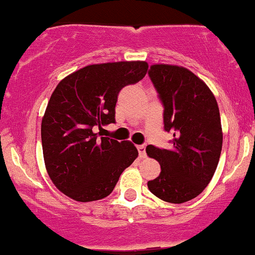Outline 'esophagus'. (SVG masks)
Segmentation results:
<instances>
[{
    "label": "esophagus",
    "instance_id": "34e87169",
    "mask_svg": "<svg viewBox=\"0 0 255 255\" xmlns=\"http://www.w3.org/2000/svg\"><path fill=\"white\" fill-rule=\"evenodd\" d=\"M137 151L140 157H146V145H140L137 146Z\"/></svg>",
    "mask_w": 255,
    "mask_h": 255
}]
</instances>
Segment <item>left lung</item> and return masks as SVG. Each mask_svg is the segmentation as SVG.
Returning <instances> with one entry per match:
<instances>
[{
    "label": "left lung",
    "instance_id": "8db88e82",
    "mask_svg": "<svg viewBox=\"0 0 255 255\" xmlns=\"http://www.w3.org/2000/svg\"><path fill=\"white\" fill-rule=\"evenodd\" d=\"M148 77L163 107V128L173 138L170 150L146 147L161 165L147 187L166 202H187L207 187L218 165L223 142L218 104L205 82L183 67L151 65Z\"/></svg>",
    "mask_w": 255,
    "mask_h": 255
}]
</instances>
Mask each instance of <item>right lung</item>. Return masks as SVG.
<instances>
[{
    "label": "right lung",
    "instance_id": "right-lung-1",
    "mask_svg": "<svg viewBox=\"0 0 255 255\" xmlns=\"http://www.w3.org/2000/svg\"><path fill=\"white\" fill-rule=\"evenodd\" d=\"M146 62L93 64L65 77L42 119V147L55 187L78 202L102 200L137 157L130 141L100 137L97 128L115 124L120 90L147 72Z\"/></svg>",
    "mask_w": 255,
    "mask_h": 255
}]
</instances>
